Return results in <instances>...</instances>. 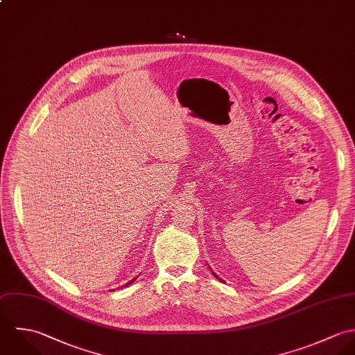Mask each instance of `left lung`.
<instances>
[{
	"instance_id": "left-lung-1",
	"label": "left lung",
	"mask_w": 355,
	"mask_h": 355,
	"mask_svg": "<svg viewBox=\"0 0 355 355\" xmlns=\"http://www.w3.org/2000/svg\"><path fill=\"white\" fill-rule=\"evenodd\" d=\"M211 272H213V270H211ZM213 275H214V276H215V277H216V279H218V280H219V282H222V280H220V279H219V277H218V276H216V275H215V273H214V272H213Z\"/></svg>"
}]
</instances>
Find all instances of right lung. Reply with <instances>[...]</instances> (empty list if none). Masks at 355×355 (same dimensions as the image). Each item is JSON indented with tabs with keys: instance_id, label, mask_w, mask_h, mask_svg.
<instances>
[{
	"instance_id": "right-lung-1",
	"label": "right lung",
	"mask_w": 355,
	"mask_h": 355,
	"mask_svg": "<svg viewBox=\"0 0 355 355\" xmlns=\"http://www.w3.org/2000/svg\"><path fill=\"white\" fill-rule=\"evenodd\" d=\"M135 280H136V279H135ZM135 280H132V282H129V283L125 284V285H129V284L133 283V282H135Z\"/></svg>"
}]
</instances>
